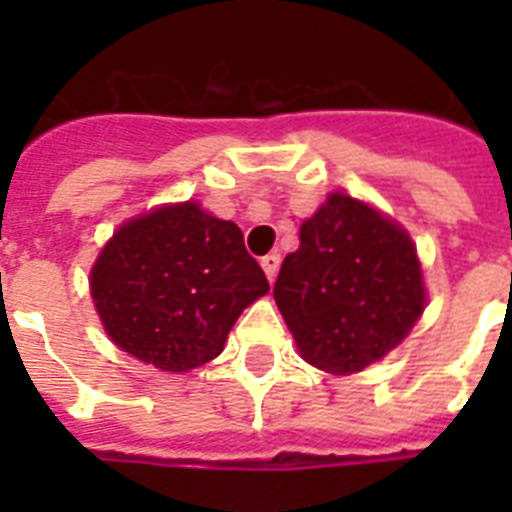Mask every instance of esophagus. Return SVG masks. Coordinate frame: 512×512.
<instances>
[{
	"label": "esophagus",
	"mask_w": 512,
	"mask_h": 512,
	"mask_svg": "<svg viewBox=\"0 0 512 512\" xmlns=\"http://www.w3.org/2000/svg\"><path fill=\"white\" fill-rule=\"evenodd\" d=\"M260 265H263V271H265V276H268V281H273V279H276V273H279L281 255L271 252V255H265L263 260H260Z\"/></svg>",
	"instance_id": "esophagus-1"
}]
</instances>
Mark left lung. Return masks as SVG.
<instances>
[{
  "mask_svg": "<svg viewBox=\"0 0 512 512\" xmlns=\"http://www.w3.org/2000/svg\"><path fill=\"white\" fill-rule=\"evenodd\" d=\"M273 297L300 356L329 374H353L388 356L425 311V284L409 233L345 193H329L300 225Z\"/></svg>",
  "mask_w": 512,
  "mask_h": 512,
  "instance_id": "obj_1",
  "label": "left lung"
}]
</instances>
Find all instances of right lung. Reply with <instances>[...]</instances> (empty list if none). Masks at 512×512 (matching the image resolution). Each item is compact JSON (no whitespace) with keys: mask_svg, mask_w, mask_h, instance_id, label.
Wrapping results in <instances>:
<instances>
[{"mask_svg":"<svg viewBox=\"0 0 512 512\" xmlns=\"http://www.w3.org/2000/svg\"><path fill=\"white\" fill-rule=\"evenodd\" d=\"M90 292L114 345L180 374L220 356L268 279L239 225L183 201L119 225L92 265Z\"/></svg>","mask_w":512,"mask_h":512,"instance_id":"1","label":"right lung"}]
</instances>
